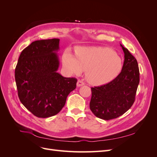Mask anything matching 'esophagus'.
Returning <instances> with one entry per match:
<instances>
[{
	"mask_svg": "<svg viewBox=\"0 0 157 157\" xmlns=\"http://www.w3.org/2000/svg\"><path fill=\"white\" fill-rule=\"evenodd\" d=\"M84 84H85V83L84 82H82V80H78L77 81V87H80V86H83V85H84Z\"/></svg>",
	"mask_w": 157,
	"mask_h": 157,
	"instance_id": "esophagus-1",
	"label": "esophagus"
}]
</instances>
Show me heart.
<instances>
[{"label":"heart","instance_id":"1","mask_svg":"<svg viewBox=\"0 0 157 157\" xmlns=\"http://www.w3.org/2000/svg\"><path fill=\"white\" fill-rule=\"evenodd\" d=\"M62 63L67 72L80 75L86 70L88 81L102 85L112 81L121 72L123 61L113 50L107 47L79 46L75 56L67 50L63 54Z\"/></svg>","mask_w":157,"mask_h":157}]
</instances>
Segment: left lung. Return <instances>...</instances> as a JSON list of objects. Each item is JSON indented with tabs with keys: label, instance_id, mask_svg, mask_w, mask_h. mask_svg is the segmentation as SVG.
<instances>
[{
	"label": "left lung",
	"instance_id": "left-lung-1",
	"mask_svg": "<svg viewBox=\"0 0 157 157\" xmlns=\"http://www.w3.org/2000/svg\"><path fill=\"white\" fill-rule=\"evenodd\" d=\"M124 61L121 73L111 82L92 88L90 110L101 119L108 121L122 115L135 101L140 83V71L136 59L121 44Z\"/></svg>",
	"mask_w": 157,
	"mask_h": 157
}]
</instances>
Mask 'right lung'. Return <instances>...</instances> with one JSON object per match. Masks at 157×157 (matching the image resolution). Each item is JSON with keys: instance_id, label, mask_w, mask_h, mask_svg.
<instances>
[{"instance_id": "obj_1", "label": "right lung", "mask_w": 157, "mask_h": 157, "mask_svg": "<svg viewBox=\"0 0 157 157\" xmlns=\"http://www.w3.org/2000/svg\"><path fill=\"white\" fill-rule=\"evenodd\" d=\"M59 39L33 42L19 57L15 79L20 101L35 116L50 117L64 107L77 80L58 73Z\"/></svg>"}]
</instances>
